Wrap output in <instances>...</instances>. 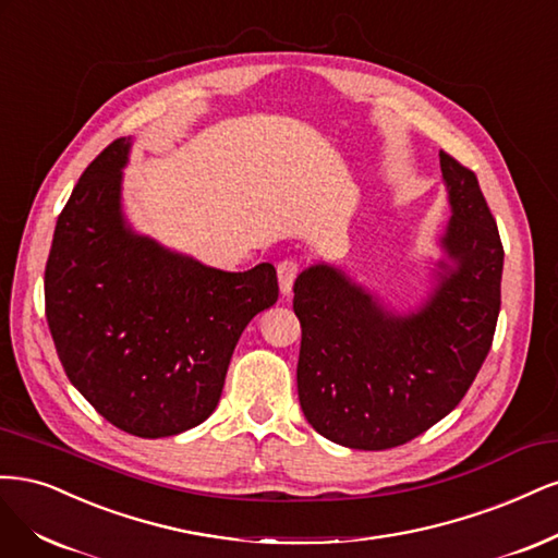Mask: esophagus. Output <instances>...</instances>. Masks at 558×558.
Here are the masks:
<instances>
[{
	"instance_id": "1",
	"label": "esophagus",
	"mask_w": 558,
	"mask_h": 558,
	"mask_svg": "<svg viewBox=\"0 0 558 558\" xmlns=\"http://www.w3.org/2000/svg\"><path fill=\"white\" fill-rule=\"evenodd\" d=\"M299 268H301V264H299L296 259H282V262L278 264V282H280V292H282L284 296L292 292L294 280H296V276H299Z\"/></svg>"
}]
</instances>
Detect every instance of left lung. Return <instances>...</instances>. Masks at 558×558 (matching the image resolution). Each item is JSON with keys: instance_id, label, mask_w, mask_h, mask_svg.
<instances>
[{"instance_id": "8db88e82", "label": "left lung", "mask_w": 558, "mask_h": 558, "mask_svg": "<svg viewBox=\"0 0 558 558\" xmlns=\"http://www.w3.org/2000/svg\"><path fill=\"white\" fill-rule=\"evenodd\" d=\"M452 218L440 239L438 284L397 315L329 264L294 282L301 322L296 385L319 436L389 449L452 412L492 350L500 311L502 243L477 175L440 150Z\"/></svg>"}]
</instances>
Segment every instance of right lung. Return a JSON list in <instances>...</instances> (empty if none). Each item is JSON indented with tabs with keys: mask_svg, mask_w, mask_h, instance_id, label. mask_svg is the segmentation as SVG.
<instances>
[{
	"mask_svg": "<svg viewBox=\"0 0 558 558\" xmlns=\"http://www.w3.org/2000/svg\"><path fill=\"white\" fill-rule=\"evenodd\" d=\"M130 146L104 148L60 213L46 319L89 405L132 436L165 438L218 408L233 348L278 301V278L271 264L229 274L136 233L120 204Z\"/></svg>",
	"mask_w": 558,
	"mask_h": 558,
	"instance_id": "1",
	"label": "right lung"
}]
</instances>
